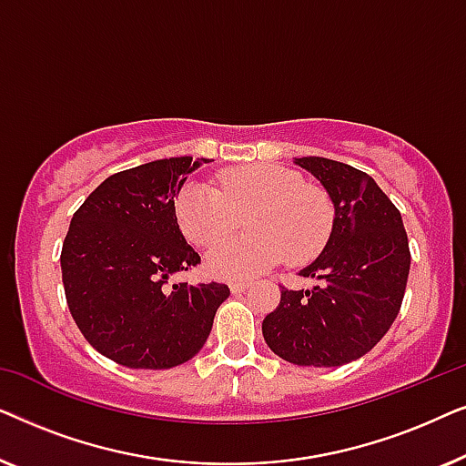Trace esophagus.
<instances>
[{
  "label": "esophagus",
  "instance_id": "1",
  "mask_svg": "<svg viewBox=\"0 0 466 466\" xmlns=\"http://www.w3.org/2000/svg\"><path fill=\"white\" fill-rule=\"evenodd\" d=\"M250 286H252L250 282H231V290L235 292V295H239V292H246Z\"/></svg>",
  "mask_w": 466,
  "mask_h": 466
}]
</instances>
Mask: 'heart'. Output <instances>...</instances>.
I'll use <instances>...</instances> for the list:
<instances>
[{"label": "heart", "instance_id": "b5f03b06", "mask_svg": "<svg viewBox=\"0 0 466 466\" xmlns=\"http://www.w3.org/2000/svg\"><path fill=\"white\" fill-rule=\"evenodd\" d=\"M174 216L184 238L201 248L227 238L248 216L250 235L220 241L208 254V269L218 278H250L282 260L292 267L309 263L335 227L327 190L308 184L295 169L269 163L222 171L216 187L182 184Z\"/></svg>", "mask_w": 466, "mask_h": 466}]
</instances>
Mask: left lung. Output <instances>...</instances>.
<instances>
[{"label":"left lung","instance_id":"left-lung-1","mask_svg":"<svg viewBox=\"0 0 466 466\" xmlns=\"http://www.w3.org/2000/svg\"><path fill=\"white\" fill-rule=\"evenodd\" d=\"M335 206V227L320 257L299 273L311 290L282 286L263 337L279 359L339 367L365 356L392 327L405 297L411 254L403 218L371 176L324 157L295 158Z\"/></svg>","mask_w":466,"mask_h":466}]
</instances>
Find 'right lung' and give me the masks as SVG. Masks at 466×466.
I'll list each match as a JSON object with an SVG mask.
<instances>
[{
    "label": "right lung",
    "mask_w": 466,
    "mask_h": 466,
    "mask_svg": "<svg viewBox=\"0 0 466 466\" xmlns=\"http://www.w3.org/2000/svg\"><path fill=\"white\" fill-rule=\"evenodd\" d=\"M208 158L174 157L106 177L76 209L63 239L67 308L99 354L129 369L193 359L212 330L227 284L167 286L201 263L174 216L187 174Z\"/></svg>",
    "instance_id": "right-lung-1"
}]
</instances>
